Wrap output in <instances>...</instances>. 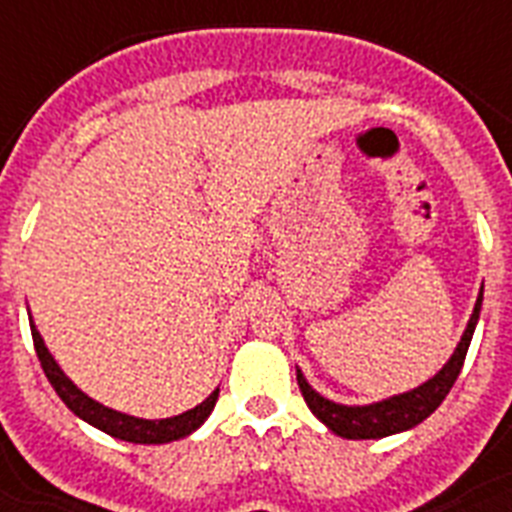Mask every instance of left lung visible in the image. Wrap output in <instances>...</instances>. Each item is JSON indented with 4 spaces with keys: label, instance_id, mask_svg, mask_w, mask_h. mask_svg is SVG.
<instances>
[{
    "label": "left lung",
    "instance_id": "1",
    "mask_svg": "<svg viewBox=\"0 0 512 512\" xmlns=\"http://www.w3.org/2000/svg\"><path fill=\"white\" fill-rule=\"evenodd\" d=\"M481 303H484V284H481V292H478L476 297L473 313H470L468 327L462 332L460 342H457V348H454V353L449 356V361H446L430 380L417 385V388L406 390V393H398V396L382 398V401H374V404H337L332 398L321 396L319 390H313L311 382L305 380V374L300 372V366H297V385H300V393H303L305 404H308V409H311L335 436L350 438V441L385 438L396 436V433H404V430H412L414 425H420L422 420H428L430 414L441 406L446 393L452 390L454 380H457V374H460L462 369V361L468 356L470 340H473V332H476L478 324V313H481Z\"/></svg>",
    "mask_w": 512,
    "mask_h": 512
}]
</instances>
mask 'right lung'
<instances>
[{"label":"right lung","instance_id":"1","mask_svg":"<svg viewBox=\"0 0 512 512\" xmlns=\"http://www.w3.org/2000/svg\"><path fill=\"white\" fill-rule=\"evenodd\" d=\"M28 321H31V337H34L36 356L42 361L44 374H47V380H50V385L60 396V401L79 420L90 422L92 428L103 430L108 436L119 438V441H130V444H170V441H180V438L191 436L193 430H199L204 420L212 414V409H215L220 388L212 390L199 406H193V409L183 414H175V417H167V420H143V417H132V414L116 412L111 406H103L100 401L87 396L82 388H76L71 377H66V372L60 369V364L52 358L47 345H44L34 319Z\"/></svg>","mask_w":512,"mask_h":512}]
</instances>
